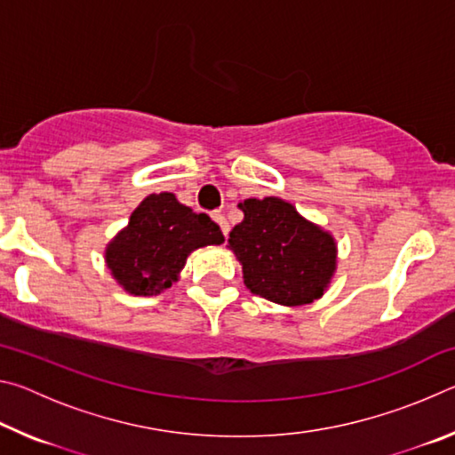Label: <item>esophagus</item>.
<instances>
[{"label":"esophagus","mask_w":455,"mask_h":455,"mask_svg":"<svg viewBox=\"0 0 455 455\" xmlns=\"http://www.w3.org/2000/svg\"><path fill=\"white\" fill-rule=\"evenodd\" d=\"M212 219H214V222H217V225L220 227V230H222V235H225V236H228V230H230V227H228V222H227V219H225V214H220V212H214V214H212Z\"/></svg>","instance_id":"34e87169"}]
</instances>
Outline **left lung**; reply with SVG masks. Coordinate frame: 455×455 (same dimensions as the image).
Here are the masks:
<instances>
[{"instance_id":"1","label":"left lung","mask_w":455,"mask_h":455,"mask_svg":"<svg viewBox=\"0 0 455 455\" xmlns=\"http://www.w3.org/2000/svg\"><path fill=\"white\" fill-rule=\"evenodd\" d=\"M238 209L244 219L230 230L228 249L243 265L246 289L287 307L319 299L337 268L331 233L276 196L246 198Z\"/></svg>"}]
</instances>
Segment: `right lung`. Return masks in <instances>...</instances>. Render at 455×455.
<instances>
[{"mask_svg":"<svg viewBox=\"0 0 455 455\" xmlns=\"http://www.w3.org/2000/svg\"><path fill=\"white\" fill-rule=\"evenodd\" d=\"M225 243L209 214H196L172 192L146 196L128 227L106 246V265L130 295H158L179 281L192 251Z\"/></svg>","mask_w":455,"mask_h":455,"instance_id":"right-lung-1","label":"right lung"}]
</instances>
